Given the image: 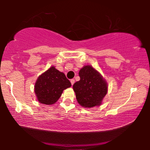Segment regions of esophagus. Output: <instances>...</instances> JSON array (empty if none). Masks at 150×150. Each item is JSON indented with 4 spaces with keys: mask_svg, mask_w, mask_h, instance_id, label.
<instances>
[{
    "mask_svg": "<svg viewBox=\"0 0 150 150\" xmlns=\"http://www.w3.org/2000/svg\"><path fill=\"white\" fill-rule=\"evenodd\" d=\"M70 82H71V85H73L74 84V83H75V81L74 79H71V81H70Z\"/></svg>",
    "mask_w": 150,
    "mask_h": 150,
    "instance_id": "obj_1",
    "label": "esophagus"
}]
</instances>
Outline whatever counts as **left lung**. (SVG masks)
<instances>
[{
  "instance_id": "left-lung-1",
  "label": "left lung",
  "mask_w": 150,
  "mask_h": 150,
  "mask_svg": "<svg viewBox=\"0 0 150 150\" xmlns=\"http://www.w3.org/2000/svg\"><path fill=\"white\" fill-rule=\"evenodd\" d=\"M79 74L81 79L73 85L79 104L85 108L101 105L108 92L105 79L99 71L89 65L82 67Z\"/></svg>"
}]
</instances>
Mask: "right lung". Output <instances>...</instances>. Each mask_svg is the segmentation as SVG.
<instances>
[{
	"label": "right lung",
	"mask_w": 150,
	"mask_h": 150,
	"mask_svg": "<svg viewBox=\"0 0 150 150\" xmlns=\"http://www.w3.org/2000/svg\"><path fill=\"white\" fill-rule=\"evenodd\" d=\"M71 86L64 73L52 66L38 78L34 91L40 103L51 105L57 102L63 90Z\"/></svg>",
	"instance_id": "right-lung-1"
}]
</instances>
